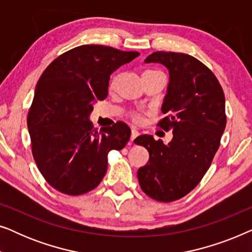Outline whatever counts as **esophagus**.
Returning <instances> with one entry per match:
<instances>
[{
	"mask_svg": "<svg viewBox=\"0 0 252 252\" xmlns=\"http://www.w3.org/2000/svg\"><path fill=\"white\" fill-rule=\"evenodd\" d=\"M139 136V132H137L136 129H132V132H130V143H133V141L136 139V137Z\"/></svg>",
	"mask_w": 252,
	"mask_h": 252,
	"instance_id": "obj_1",
	"label": "esophagus"
}]
</instances>
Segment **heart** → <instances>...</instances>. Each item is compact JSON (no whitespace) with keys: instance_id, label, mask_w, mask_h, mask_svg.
I'll return each instance as SVG.
<instances>
[{"instance_id":"obj_1","label":"heart","mask_w":252,"mask_h":252,"mask_svg":"<svg viewBox=\"0 0 252 252\" xmlns=\"http://www.w3.org/2000/svg\"><path fill=\"white\" fill-rule=\"evenodd\" d=\"M116 82H117V78L116 79H113L112 80V82H111V88H113L116 86ZM135 119L136 120H139V117H135Z\"/></svg>"}]
</instances>
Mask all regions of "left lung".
I'll return each instance as SVG.
<instances>
[{"instance_id": "8db88e82", "label": "left lung", "mask_w": 252, "mask_h": 252, "mask_svg": "<svg viewBox=\"0 0 252 252\" xmlns=\"http://www.w3.org/2000/svg\"><path fill=\"white\" fill-rule=\"evenodd\" d=\"M144 63H159L168 70V85L158 123L172 127L167 144L153 135L134 142L149 151V160L137 171L142 190L159 202L184 197L199 184L218 150L226 127L225 95L216 75L195 57L156 51Z\"/></svg>"}]
</instances>
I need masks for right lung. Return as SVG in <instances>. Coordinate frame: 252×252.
I'll use <instances>...</instances> for the list:
<instances>
[{
    "label": "right lung",
    "mask_w": 252,
    "mask_h": 252,
    "mask_svg": "<svg viewBox=\"0 0 252 252\" xmlns=\"http://www.w3.org/2000/svg\"><path fill=\"white\" fill-rule=\"evenodd\" d=\"M99 44H84L57 57L37 81L27 127L32 153L51 187L81 195L97 187L110 150L126 146L130 128L118 122L97 132L89 116L106 98L110 75L139 56Z\"/></svg>",
    "instance_id": "right-lung-1"
}]
</instances>
